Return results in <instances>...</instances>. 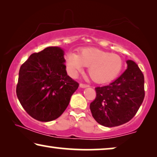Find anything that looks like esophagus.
<instances>
[{"label": "esophagus", "mask_w": 157, "mask_h": 157, "mask_svg": "<svg viewBox=\"0 0 157 157\" xmlns=\"http://www.w3.org/2000/svg\"><path fill=\"white\" fill-rule=\"evenodd\" d=\"M80 87L81 88H86V87H89V85L88 84H85V83H80Z\"/></svg>", "instance_id": "obj_1"}]
</instances>
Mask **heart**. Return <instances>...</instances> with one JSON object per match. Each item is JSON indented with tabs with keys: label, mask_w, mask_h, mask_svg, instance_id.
Here are the masks:
<instances>
[{
	"label": "heart",
	"mask_w": 157,
	"mask_h": 157,
	"mask_svg": "<svg viewBox=\"0 0 157 157\" xmlns=\"http://www.w3.org/2000/svg\"><path fill=\"white\" fill-rule=\"evenodd\" d=\"M66 63L69 74L76 76L89 66L88 73L94 81L105 83L117 78L123 68V60L119 55L101 49L82 48L79 54L69 52L66 56Z\"/></svg>",
	"instance_id": "1"
}]
</instances>
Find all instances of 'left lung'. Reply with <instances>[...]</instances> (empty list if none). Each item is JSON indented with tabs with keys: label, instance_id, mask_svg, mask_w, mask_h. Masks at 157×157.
Instances as JSON below:
<instances>
[{
	"label": "left lung",
	"instance_id": "obj_1",
	"mask_svg": "<svg viewBox=\"0 0 157 157\" xmlns=\"http://www.w3.org/2000/svg\"><path fill=\"white\" fill-rule=\"evenodd\" d=\"M127 68L110 84L95 88L90 104L92 116L101 125L113 127L129 121L144 98V77L137 64L126 61Z\"/></svg>",
	"mask_w": 157,
	"mask_h": 157
}]
</instances>
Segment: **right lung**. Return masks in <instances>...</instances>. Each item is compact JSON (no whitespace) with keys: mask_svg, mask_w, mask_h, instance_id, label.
I'll return each instance as SVG.
<instances>
[{"mask_svg":"<svg viewBox=\"0 0 157 157\" xmlns=\"http://www.w3.org/2000/svg\"><path fill=\"white\" fill-rule=\"evenodd\" d=\"M64 51L59 47L34 53L20 68L16 94L32 118L51 121L67 108L78 83L67 75Z\"/></svg>","mask_w":157,"mask_h":157,"instance_id":"1","label":"right lung"}]
</instances>
